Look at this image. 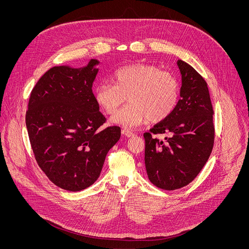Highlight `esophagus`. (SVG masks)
Masks as SVG:
<instances>
[{"mask_svg": "<svg viewBox=\"0 0 249 249\" xmlns=\"http://www.w3.org/2000/svg\"><path fill=\"white\" fill-rule=\"evenodd\" d=\"M121 133H122L124 136H127V137H132V136H134V133H133L131 130H129L128 128H123L122 131H121Z\"/></svg>", "mask_w": 249, "mask_h": 249, "instance_id": "34e87169", "label": "esophagus"}]
</instances>
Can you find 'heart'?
<instances>
[{
  "label": "heart",
  "instance_id": "b5f03b06",
  "mask_svg": "<svg viewBox=\"0 0 249 249\" xmlns=\"http://www.w3.org/2000/svg\"><path fill=\"white\" fill-rule=\"evenodd\" d=\"M112 82H100L94 89L95 101L107 114H113L130 101L111 119L115 124L135 127L148 121L157 123L168 117L179 100L180 87L177 78L151 64H133L112 74Z\"/></svg>",
  "mask_w": 249,
  "mask_h": 249
}]
</instances>
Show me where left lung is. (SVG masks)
Segmentation results:
<instances>
[{"instance_id":"8db88e82","label":"left lung","mask_w":249,"mask_h":249,"mask_svg":"<svg viewBox=\"0 0 249 249\" xmlns=\"http://www.w3.org/2000/svg\"><path fill=\"white\" fill-rule=\"evenodd\" d=\"M181 98L172 113L156 124L145 138V164L150 181L164 190L186 186L207 162L215 141L213 106L204 78L182 60L177 61ZM169 133L166 142L153 137Z\"/></svg>"}]
</instances>
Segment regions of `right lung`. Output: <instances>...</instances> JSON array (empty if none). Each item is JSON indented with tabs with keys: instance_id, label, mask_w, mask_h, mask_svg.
I'll list each match as a JSON object with an SVG mask.
<instances>
[{
	"instance_id": "right-lung-1",
	"label": "right lung",
	"mask_w": 249,
	"mask_h": 249,
	"mask_svg": "<svg viewBox=\"0 0 249 249\" xmlns=\"http://www.w3.org/2000/svg\"><path fill=\"white\" fill-rule=\"evenodd\" d=\"M90 60L83 69L53 67L31 90L25 123L39 167L58 187L81 191L99 177L105 157L121 129H99L106 118L92 92L98 72Z\"/></svg>"
}]
</instances>
